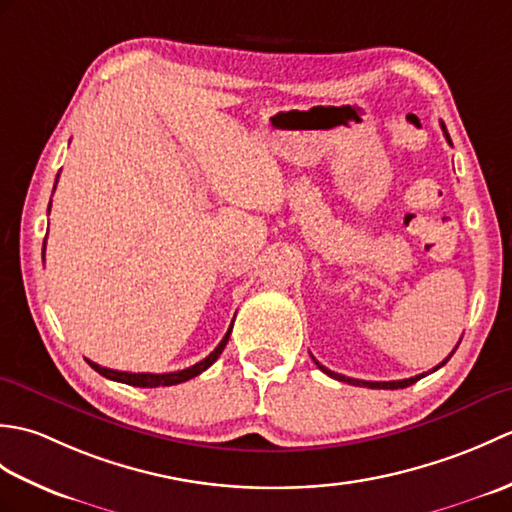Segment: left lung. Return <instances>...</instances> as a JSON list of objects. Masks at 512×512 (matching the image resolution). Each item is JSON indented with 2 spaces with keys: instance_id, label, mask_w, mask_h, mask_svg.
<instances>
[{
  "instance_id": "left-lung-1",
  "label": "left lung",
  "mask_w": 512,
  "mask_h": 512,
  "mask_svg": "<svg viewBox=\"0 0 512 512\" xmlns=\"http://www.w3.org/2000/svg\"><path fill=\"white\" fill-rule=\"evenodd\" d=\"M440 127H442V132H444V136H447V140L451 143V138H449V132H447V127H444V123H440ZM455 352V350H453ZM453 352L444 358V361L438 365V367H433L431 372H436V369H440L444 363L449 361V358L453 356ZM314 363H317V367L321 369L323 374H328L330 378H336V380H343V383H350V385H356V387H369V389H402V387H409V385H413L416 383V380H420V378H424L427 374H431V372H424V374H418V376H413V378H405V380H387V383H374V380H358V378H350V376H343V374H336V372H332V369H328V367H323L317 358H312Z\"/></svg>"
}]
</instances>
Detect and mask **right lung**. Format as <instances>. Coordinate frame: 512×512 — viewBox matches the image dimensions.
<instances>
[{
	"mask_svg": "<svg viewBox=\"0 0 512 512\" xmlns=\"http://www.w3.org/2000/svg\"><path fill=\"white\" fill-rule=\"evenodd\" d=\"M48 213H50V206H48ZM43 253H46V242H43ZM231 330H233V323L231 328H228V332L224 334V339L220 341V345L215 347V350L204 358V361L195 363L187 369H180V372H169V374H132V372H116V369H110V367H101L96 365L92 361H88V365L92 369H96L101 376L110 378V380H116V383H125V385H134V387H169V385H178V383H184V380L189 378H195L198 374H202L204 369H209L217 358H220L222 350L228 343V336H231Z\"/></svg>",
	"mask_w": 512,
	"mask_h": 512,
	"instance_id": "add662e5",
	"label": "right lung"
}]
</instances>
